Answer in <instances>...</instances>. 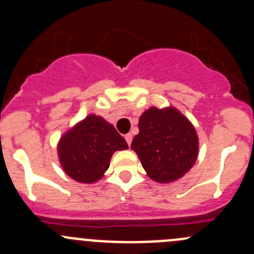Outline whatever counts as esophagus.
<instances>
[{
  "mask_svg": "<svg viewBox=\"0 0 254 254\" xmlns=\"http://www.w3.org/2000/svg\"><path fill=\"white\" fill-rule=\"evenodd\" d=\"M125 140H127V145H131V141H132V135L131 134H127V135H125Z\"/></svg>",
  "mask_w": 254,
  "mask_h": 254,
  "instance_id": "1",
  "label": "esophagus"
}]
</instances>
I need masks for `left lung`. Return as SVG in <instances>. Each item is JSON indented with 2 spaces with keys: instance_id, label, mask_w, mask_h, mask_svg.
<instances>
[{
  "instance_id": "obj_1",
  "label": "left lung",
  "mask_w": 254,
  "mask_h": 254,
  "mask_svg": "<svg viewBox=\"0 0 254 254\" xmlns=\"http://www.w3.org/2000/svg\"><path fill=\"white\" fill-rule=\"evenodd\" d=\"M131 148L152 181L171 183L195 163L199 141L195 127L173 107H151L141 114Z\"/></svg>"
}]
</instances>
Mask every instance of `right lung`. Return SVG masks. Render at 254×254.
Segmentation results:
<instances>
[{
	"label": "right lung",
	"instance_id": "add662e5",
	"mask_svg": "<svg viewBox=\"0 0 254 254\" xmlns=\"http://www.w3.org/2000/svg\"><path fill=\"white\" fill-rule=\"evenodd\" d=\"M129 148L112 124L91 114L63 135L58 145L61 167L79 183H94L109 168L113 153Z\"/></svg>",
	"mask_w": 254,
	"mask_h": 254
}]
</instances>
